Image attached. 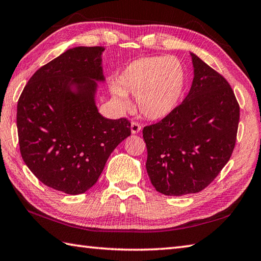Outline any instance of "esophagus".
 <instances>
[{
    "mask_svg": "<svg viewBox=\"0 0 261 261\" xmlns=\"http://www.w3.org/2000/svg\"><path fill=\"white\" fill-rule=\"evenodd\" d=\"M142 126L140 123H138V122H132L131 123V134L132 135H136V134H139V132L141 131Z\"/></svg>",
    "mask_w": 261,
    "mask_h": 261,
    "instance_id": "esophagus-1",
    "label": "esophagus"
}]
</instances>
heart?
<instances>
[{
  "mask_svg": "<svg viewBox=\"0 0 261 261\" xmlns=\"http://www.w3.org/2000/svg\"><path fill=\"white\" fill-rule=\"evenodd\" d=\"M186 84L187 69L175 56H145L132 61L116 75L111 93L122 109L129 107L126 96L136 97L142 115L161 120L176 109Z\"/></svg>",
  "mask_w": 261,
  "mask_h": 261,
  "instance_id": "obj_1",
  "label": "heart"
}]
</instances>
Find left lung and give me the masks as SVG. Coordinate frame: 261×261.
Returning <instances> with one entry per match:
<instances>
[{
    "instance_id": "8db88e82",
    "label": "left lung",
    "mask_w": 261,
    "mask_h": 261,
    "mask_svg": "<svg viewBox=\"0 0 261 261\" xmlns=\"http://www.w3.org/2000/svg\"><path fill=\"white\" fill-rule=\"evenodd\" d=\"M193 80L185 100L142 130L151 185L166 196L197 193L214 181L236 146L240 106L217 71L190 53Z\"/></svg>"
}]
</instances>
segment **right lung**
<instances>
[{"label":"right lung","mask_w":261,"mask_h":261,"mask_svg":"<svg viewBox=\"0 0 261 261\" xmlns=\"http://www.w3.org/2000/svg\"><path fill=\"white\" fill-rule=\"evenodd\" d=\"M104 49L65 50L36 71L18 100L23 162L45 186L68 195L93 187L112 151L131 135L129 120L105 119L97 110Z\"/></svg>","instance_id":"add662e5"}]
</instances>
